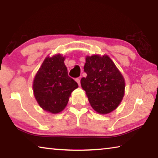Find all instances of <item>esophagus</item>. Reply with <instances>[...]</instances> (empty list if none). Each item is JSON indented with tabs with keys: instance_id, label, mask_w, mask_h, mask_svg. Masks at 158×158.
Returning <instances> with one entry per match:
<instances>
[{
	"instance_id": "esophagus-1",
	"label": "esophagus",
	"mask_w": 158,
	"mask_h": 158,
	"mask_svg": "<svg viewBox=\"0 0 158 158\" xmlns=\"http://www.w3.org/2000/svg\"><path fill=\"white\" fill-rule=\"evenodd\" d=\"M76 81L77 82V84H79V85H81V82H80V79L79 78H77L76 79Z\"/></svg>"
}]
</instances>
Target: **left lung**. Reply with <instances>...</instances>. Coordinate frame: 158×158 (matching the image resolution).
Segmentation results:
<instances>
[{
	"label": "left lung",
	"instance_id": "1",
	"mask_svg": "<svg viewBox=\"0 0 158 158\" xmlns=\"http://www.w3.org/2000/svg\"><path fill=\"white\" fill-rule=\"evenodd\" d=\"M84 70L87 77L81 79L92 107L99 114L110 113L124 96L123 77L108 56H87Z\"/></svg>",
	"mask_w": 158,
	"mask_h": 158
}]
</instances>
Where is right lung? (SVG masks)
<instances>
[{"label":"right lung","instance_id":"1","mask_svg":"<svg viewBox=\"0 0 158 158\" xmlns=\"http://www.w3.org/2000/svg\"><path fill=\"white\" fill-rule=\"evenodd\" d=\"M64 60L60 54L47 57L33 81L34 95L39 105L52 114L63 111L71 93L78 88L77 83L68 76Z\"/></svg>","mask_w":158,"mask_h":158}]
</instances>
